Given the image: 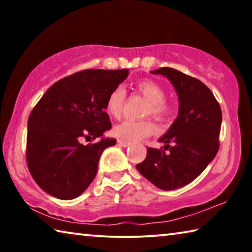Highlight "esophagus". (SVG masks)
Instances as JSON below:
<instances>
[{"mask_svg": "<svg viewBox=\"0 0 252 252\" xmlns=\"http://www.w3.org/2000/svg\"><path fill=\"white\" fill-rule=\"evenodd\" d=\"M118 143L120 144L121 147H129V146H131V142H129V141H125V140H118Z\"/></svg>", "mask_w": 252, "mask_h": 252, "instance_id": "esophagus-1", "label": "esophagus"}]
</instances>
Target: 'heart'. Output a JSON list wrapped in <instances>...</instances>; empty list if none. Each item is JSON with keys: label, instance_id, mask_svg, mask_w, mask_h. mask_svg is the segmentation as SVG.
Masks as SVG:
<instances>
[{"label": "heart", "instance_id": "b5f03b06", "mask_svg": "<svg viewBox=\"0 0 252 252\" xmlns=\"http://www.w3.org/2000/svg\"><path fill=\"white\" fill-rule=\"evenodd\" d=\"M135 89L150 101V106L148 108V114H152L157 119L167 118L170 113V106L165 102V92L159 84L151 80H142L135 84ZM126 93L125 88L119 85L114 88L108 95L105 102V110L111 117L120 118L126 103ZM158 131L157 126L151 120H126L119 123L114 126L113 133L119 139L126 141H139L147 136L156 133Z\"/></svg>", "mask_w": 252, "mask_h": 252}]
</instances>
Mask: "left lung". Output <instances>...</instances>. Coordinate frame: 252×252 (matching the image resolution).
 Masks as SVG:
<instances>
[{"mask_svg":"<svg viewBox=\"0 0 252 252\" xmlns=\"http://www.w3.org/2000/svg\"><path fill=\"white\" fill-rule=\"evenodd\" d=\"M151 73L164 75L172 83L179 113L159 139L169 152L148 148L146 159L136 164V169L159 189L169 191L189 185L215 159L222 113L210 89L200 80L172 67H160Z\"/></svg>","mask_w":252,"mask_h":252,"instance_id":"obj_1","label":"left lung"}]
</instances>
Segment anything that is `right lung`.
Returning a JSON list of instances; mask_svg holds the SVG:
<instances>
[{"mask_svg": "<svg viewBox=\"0 0 252 252\" xmlns=\"http://www.w3.org/2000/svg\"><path fill=\"white\" fill-rule=\"evenodd\" d=\"M129 70L89 69L59 80L46 90L28 120L27 162L42 190L71 200L82 194L97 172L100 157L116 140H94L111 129L105 102Z\"/></svg>", "mask_w": 252, "mask_h": 252, "instance_id": "obj_1", "label": "right lung"}]
</instances>
